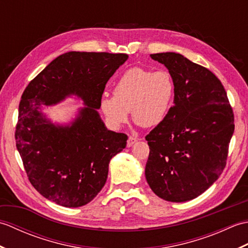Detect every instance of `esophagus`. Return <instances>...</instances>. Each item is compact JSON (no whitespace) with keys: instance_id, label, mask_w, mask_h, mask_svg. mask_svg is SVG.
<instances>
[{"instance_id":"1","label":"esophagus","mask_w":248,"mask_h":248,"mask_svg":"<svg viewBox=\"0 0 248 248\" xmlns=\"http://www.w3.org/2000/svg\"><path fill=\"white\" fill-rule=\"evenodd\" d=\"M136 141H138V140H136L135 138H133V136H129V139L127 140V147H131L133 146Z\"/></svg>"}]
</instances>
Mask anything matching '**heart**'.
Returning a JSON list of instances; mask_svg holds the SVG:
<instances>
[{
	"label": "heart",
	"mask_w": 248,
	"mask_h": 248,
	"mask_svg": "<svg viewBox=\"0 0 248 248\" xmlns=\"http://www.w3.org/2000/svg\"><path fill=\"white\" fill-rule=\"evenodd\" d=\"M175 92V83L167 71L134 67L116 82L113 97L105 94L101 98L100 108L112 128L117 129L128 120L129 110L140 127L152 128L167 117Z\"/></svg>",
	"instance_id": "1"
}]
</instances>
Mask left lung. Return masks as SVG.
Wrapping results in <instances>:
<instances>
[{
  "label": "left lung",
  "mask_w": 248,
  "mask_h": 248,
  "mask_svg": "<svg viewBox=\"0 0 248 248\" xmlns=\"http://www.w3.org/2000/svg\"><path fill=\"white\" fill-rule=\"evenodd\" d=\"M175 83L173 105L146 136L145 176L160 198L184 202L217 180L227 160L234 118L227 93L213 73L175 52L151 54Z\"/></svg>",
  "instance_id": "obj_1"
}]
</instances>
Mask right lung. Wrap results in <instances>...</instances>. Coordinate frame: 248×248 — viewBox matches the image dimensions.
<instances>
[{
	"instance_id": "add662e5",
	"label": "right lung",
	"mask_w": 248,
	"mask_h": 248,
	"mask_svg": "<svg viewBox=\"0 0 248 248\" xmlns=\"http://www.w3.org/2000/svg\"><path fill=\"white\" fill-rule=\"evenodd\" d=\"M128 54L67 52L31 81L19 104L17 149L28 177L46 199L67 208L91 202L107 182L108 164L127 145L128 136L105 127L100 100L105 84ZM84 107L65 124L54 123L41 108L69 96Z\"/></svg>"
}]
</instances>
